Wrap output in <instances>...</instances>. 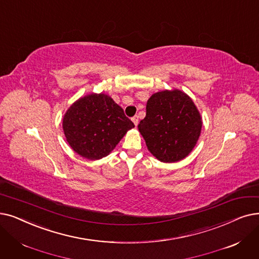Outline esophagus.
<instances>
[{"instance_id": "obj_1", "label": "esophagus", "mask_w": 259, "mask_h": 259, "mask_svg": "<svg viewBox=\"0 0 259 259\" xmlns=\"http://www.w3.org/2000/svg\"><path fill=\"white\" fill-rule=\"evenodd\" d=\"M132 121H133V123L136 126H138V123H139V116L138 115H136V116H133L132 117Z\"/></svg>"}]
</instances>
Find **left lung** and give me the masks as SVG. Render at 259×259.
Wrapping results in <instances>:
<instances>
[{
  "label": "left lung",
  "instance_id": "8db88e82",
  "mask_svg": "<svg viewBox=\"0 0 259 259\" xmlns=\"http://www.w3.org/2000/svg\"><path fill=\"white\" fill-rule=\"evenodd\" d=\"M138 127L148 150L157 160L175 163L194 149L202 118L187 94L180 90H165L148 99L146 116Z\"/></svg>",
  "mask_w": 259,
  "mask_h": 259
}]
</instances>
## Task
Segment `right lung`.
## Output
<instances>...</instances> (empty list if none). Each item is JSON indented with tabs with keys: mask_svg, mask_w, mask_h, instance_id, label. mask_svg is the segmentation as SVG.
Wrapping results in <instances>:
<instances>
[{
	"mask_svg": "<svg viewBox=\"0 0 259 259\" xmlns=\"http://www.w3.org/2000/svg\"><path fill=\"white\" fill-rule=\"evenodd\" d=\"M134 123L106 94L81 97L67 109L62 128L72 149L88 160L107 156Z\"/></svg>",
	"mask_w": 259,
	"mask_h": 259,
	"instance_id": "right-lung-1",
	"label": "right lung"
}]
</instances>
